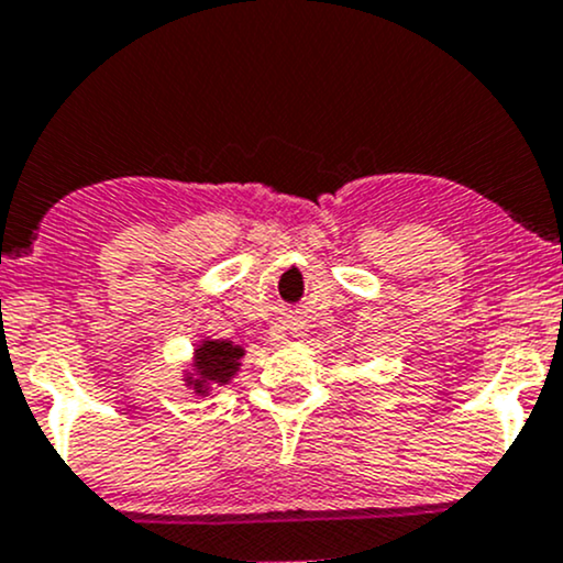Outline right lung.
Returning a JSON list of instances; mask_svg holds the SVG:
<instances>
[{
	"mask_svg": "<svg viewBox=\"0 0 563 563\" xmlns=\"http://www.w3.org/2000/svg\"><path fill=\"white\" fill-rule=\"evenodd\" d=\"M245 357V349L235 341L228 339H203L192 349V360L183 371V384L198 397H209L222 389V386L232 384V378L241 371V360Z\"/></svg>",
	"mask_w": 563,
	"mask_h": 563,
	"instance_id": "1",
	"label": "right lung"
}]
</instances>
